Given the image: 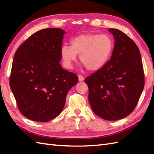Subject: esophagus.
<instances>
[{"label":"esophagus","mask_w":154,"mask_h":154,"mask_svg":"<svg viewBox=\"0 0 154 154\" xmlns=\"http://www.w3.org/2000/svg\"><path fill=\"white\" fill-rule=\"evenodd\" d=\"M78 78H79V81H83L84 80V77H83V75H79V76H78Z\"/></svg>","instance_id":"34e87169"}]
</instances>
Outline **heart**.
I'll return each instance as SVG.
<instances>
[{
	"label": "heart",
	"mask_w": 154,
	"mask_h": 154,
	"mask_svg": "<svg viewBox=\"0 0 154 154\" xmlns=\"http://www.w3.org/2000/svg\"><path fill=\"white\" fill-rule=\"evenodd\" d=\"M114 41L106 34H84L77 35L71 40V46L61 47L60 55L64 65L73 67L79 55L80 61L88 70L97 71L109 61L114 50Z\"/></svg>",
	"instance_id": "obj_1"
}]
</instances>
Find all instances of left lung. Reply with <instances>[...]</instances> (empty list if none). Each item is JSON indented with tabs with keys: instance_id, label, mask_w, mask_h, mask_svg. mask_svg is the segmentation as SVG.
Segmentation results:
<instances>
[{
	"instance_id": "left-lung-1",
	"label": "left lung",
	"mask_w": 154,
	"mask_h": 154,
	"mask_svg": "<svg viewBox=\"0 0 154 154\" xmlns=\"http://www.w3.org/2000/svg\"><path fill=\"white\" fill-rule=\"evenodd\" d=\"M114 38L109 61L87 77L89 101L97 116L117 120L135 109L144 87V73L139 49L134 41L117 29H109Z\"/></svg>"
}]
</instances>
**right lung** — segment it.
<instances>
[{"mask_svg":"<svg viewBox=\"0 0 154 154\" xmlns=\"http://www.w3.org/2000/svg\"><path fill=\"white\" fill-rule=\"evenodd\" d=\"M65 32L46 28L29 37L16 51L10 87L20 112L36 122H48L63 110L67 94L78 82L61 67L60 50Z\"/></svg>","mask_w":154,"mask_h":154,"instance_id":"add662e5","label":"right lung"}]
</instances>
